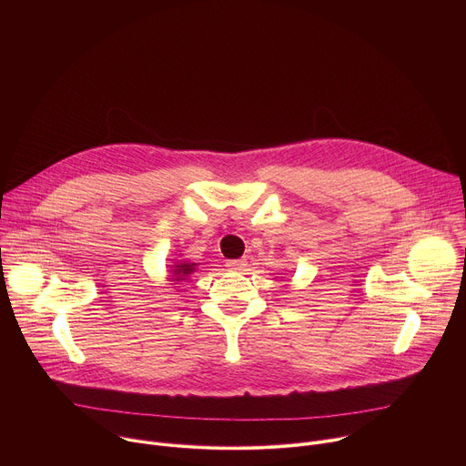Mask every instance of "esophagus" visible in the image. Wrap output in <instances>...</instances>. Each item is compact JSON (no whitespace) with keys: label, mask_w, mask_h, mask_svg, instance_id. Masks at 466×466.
<instances>
[{"label":"esophagus","mask_w":466,"mask_h":466,"mask_svg":"<svg viewBox=\"0 0 466 466\" xmlns=\"http://www.w3.org/2000/svg\"><path fill=\"white\" fill-rule=\"evenodd\" d=\"M245 268H247L245 259H230V261H227V269H228V271L239 273V271H243Z\"/></svg>","instance_id":"34e87169"}]
</instances>
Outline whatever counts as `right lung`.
Masks as SVG:
<instances>
[{"label": "right lung", "instance_id": "right-lung-1", "mask_svg": "<svg viewBox=\"0 0 466 466\" xmlns=\"http://www.w3.org/2000/svg\"><path fill=\"white\" fill-rule=\"evenodd\" d=\"M198 268V263H193L189 259H178L171 265V275H169V282H182L186 280L189 275L195 273V269Z\"/></svg>", "mask_w": 466, "mask_h": 466}]
</instances>
